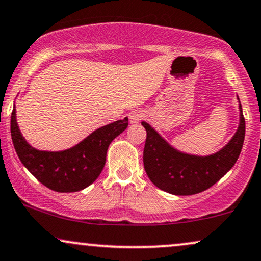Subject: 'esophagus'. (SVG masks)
Here are the masks:
<instances>
[{"mask_svg": "<svg viewBox=\"0 0 261 261\" xmlns=\"http://www.w3.org/2000/svg\"><path fill=\"white\" fill-rule=\"evenodd\" d=\"M128 117H130V121L133 124H137V122H140L144 118V112L141 111V109H137V111L131 112Z\"/></svg>", "mask_w": 261, "mask_h": 261, "instance_id": "1", "label": "esophagus"}]
</instances>
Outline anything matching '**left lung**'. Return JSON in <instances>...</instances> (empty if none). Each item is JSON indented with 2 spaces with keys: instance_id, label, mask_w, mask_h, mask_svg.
Returning a JSON list of instances; mask_svg holds the SVG:
<instances>
[{
  "instance_id": "8db88e82",
  "label": "left lung",
  "mask_w": 261,
  "mask_h": 261,
  "mask_svg": "<svg viewBox=\"0 0 261 261\" xmlns=\"http://www.w3.org/2000/svg\"><path fill=\"white\" fill-rule=\"evenodd\" d=\"M240 112V125L234 136L224 148L208 156L178 152L149 124L142 121L147 131L143 165L149 180L161 190L176 196H191L212 187L234 165L241 154L246 135L241 103Z\"/></svg>"
}]
</instances>
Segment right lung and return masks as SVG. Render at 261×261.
<instances>
[{
    "label": "right lung",
    "mask_w": 261,
    "mask_h": 261,
    "mask_svg": "<svg viewBox=\"0 0 261 261\" xmlns=\"http://www.w3.org/2000/svg\"><path fill=\"white\" fill-rule=\"evenodd\" d=\"M127 125V118H125L97 128L71 148L45 152L33 148L21 136L14 107L11 135L15 152L25 168L49 190L67 193L84 190L96 181L105 168L109 144Z\"/></svg>",
    "instance_id": "1"
}]
</instances>
